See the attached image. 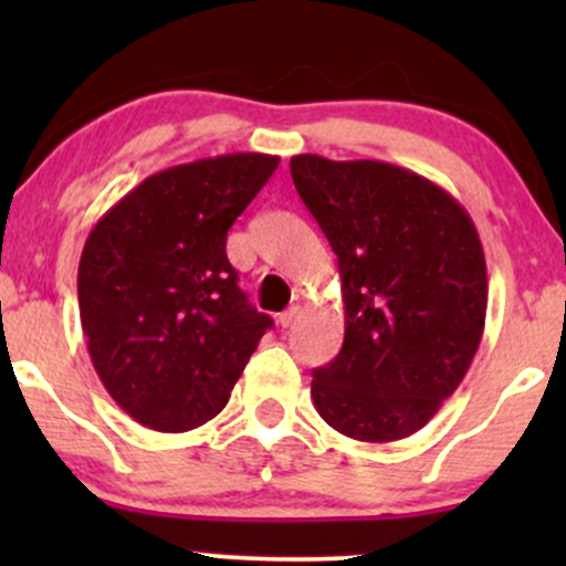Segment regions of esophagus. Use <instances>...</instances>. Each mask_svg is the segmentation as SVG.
Instances as JSON below:
<instances>
[{"label": "esophagus", "mask_w": 566, "mask_h": 566, "mask_svg": "<svg viewBox=\"0 0 566 566\" xmlns=\"http://www.w3.org/2000/svg\"><path fill=\"white\" fill-rule=\"evenodd\" d=\"M297 316H301V308H297V305H292V308L284 311V314H279V324H282V329L292 327V324L297 322Z\"/></svg>", "instance_id": "34e87169"}]
</instances>
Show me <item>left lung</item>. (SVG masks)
I'll return each instance as SVG.
<instances>
[{"label": "left lung", "mask_w": 566, "mask_h": 566, "mask_svg": "<svg viewBox=\"0 0 566 566\" xmlns=\"http://www.w3.org/2000/svg\"><path fill=\"white\" fill-rule=\"evenodd\" d=\"M297 193L337 255L346 337L314 369L324 423L359 441L423 428L469 373L484 333L486 263L465 207L375 159H290Z\"/></svg>", "instance_id": "obj_1"}]
</instances>
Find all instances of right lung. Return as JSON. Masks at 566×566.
<instances>
[{
    "mask_svg": "<svg viewBox=\"0 0 566 566\" xmlns=\"http://www.w3.org/2000/svg\"><path fill=\"white\" fill-rule=\"evenodd\" d=\"M276 165L220 154L154 172L90 231L76 276L90 359L140 426L184 433L216 418L274 324L239 290L226 237Z\"/></svg>",
    "mask_w": 566,
    "mask_h": 566,
    "instance_id": "right-lung-1",
    "label": "right lung"
}]
</instances>
